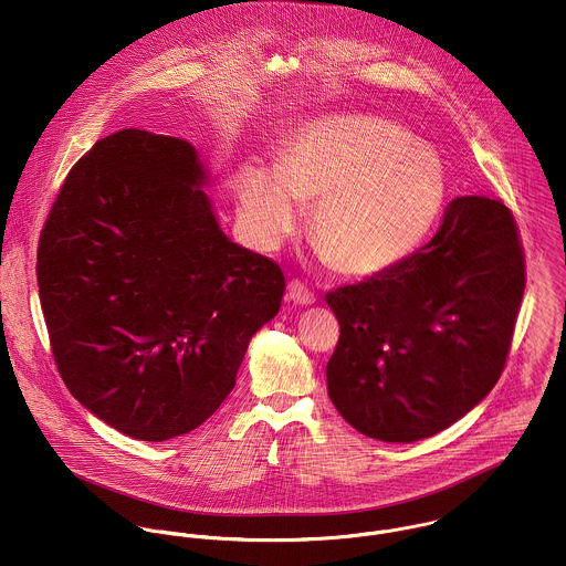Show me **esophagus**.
Here are the masks:
<instances>
[{"instance_id":"1","label":"esophagus","mask_w":566,"mask_h":566,"mask_svg":"<svg viewBox=\"0 0 566 566\" xmlns=\"http://www.w3.org/2000/svg\"><path fill=\"white\" fill-rule=\"evenodd\" d=\"M285 298H287L290 303H294V305H301V307L314 305V301H316L314 294H312V290H307L301 281H290Z\"/></svg>"}]
</instances>
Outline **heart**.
<instances>
[{
  "label": "heart",
  "instance_id": "1",
  "mask_svg": "<svg viewBox=\"0 0 566 566\" xmlns=\"http://www.w3.org/2000/svg\"><path fill=\"white\" fill-rule=\"evenodd\" d=\"M240 202L263 245L290 238L314 205V242L350 279L379 276L407 261L442 216L449 178L440 155L399 124L335 113L290 133L276 167L248 163Z\"/></svg>",
  "mask_w": 566,
  "mask_h": 566
}]
</instances>
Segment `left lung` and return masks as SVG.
Segmentation results:
<instances>
[{"label":"left lung","instance_id":"1","mask_svg":"<svg viewBox=\"0 0 566 566\" xmlns=\"http://www.w3.org/2000/svg\"><path fill=\"white\" fill-rule=\"evenodd\" d=\"M523 292L525 259L507 207L455 198L433 240L401 265L326 294L339 323L328 399L381 442L451 427L499 381Z\"/></svg>","mask_w":566,"mask_h":566}]
</instances>
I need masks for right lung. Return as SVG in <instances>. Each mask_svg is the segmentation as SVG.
<instances>
[{
	"instance_id": "right-lung-1",
	"label": "right lung",
	"mask_w": 566,
	"mask_h": 566,
	"mask_svg": "<svg viewBox=\"0 0 566 566\" xmlns=\"http://www.w3.org/2000/svg\"><path fill=\"white\" fill-rule=\"evenodd\" d=\"M185 139L139 128L76 163L43 227L36 279L59 373L93 416L135 440L200 427L235 388L285 276L231 242Z\"/></svg>"
}]
</instances>
